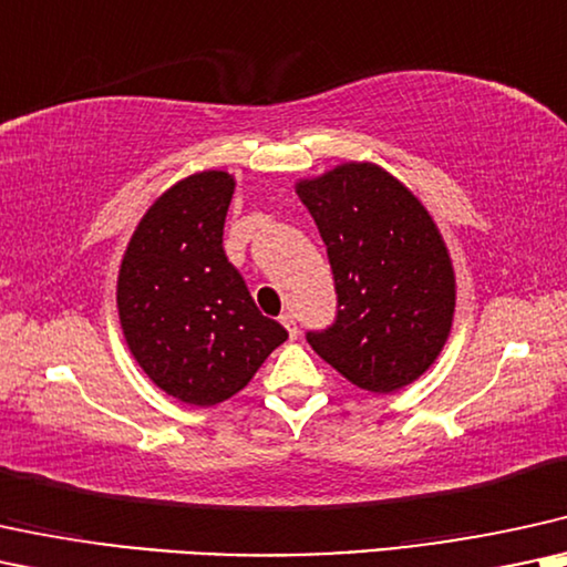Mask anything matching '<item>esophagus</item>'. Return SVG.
<instances>
[{
	"label": "esophagus",
	"mask_w": 567,
	"mask_h": 567,
	"mask_svg": "<svg viewBox=\"0 0 567 567\" xmlns=\"http://www.w3.org/2000/svg\"><path fill=\"white\" fill-rule=\"evenodd\" d=\"M279 321H282V327L288 329V334L292 337V340H296V337H298V324H296V317H292V313H282V317H279Z\"/></svg>",
	"instance_id": "34e87169"
}]
</instances>
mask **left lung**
<instances>
[{"label":"left lung","instance_id":"8db88e82","mask_svg":"<svg viewBox=\"0 0 567 567\" xmlns=\"http://www.w3.org/2000/svg\"><path fill=\"white\" fill-rule=\"evenodd\" d=\"M332 267L337 311L306 340L361 390L386 395L432 367L450 334L455 277L432 217L374 164L298 185Z\"/></svg>","mask_w":567,"mask_h":567}]
</instances>
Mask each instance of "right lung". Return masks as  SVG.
I'll return each mask as SVG.
<instances>
[{"label": "right lung", "mask_w": 567, "mask_h": 567, "mask_svg": "<svg viewBox=\"0 0 567 567\" xmlns=\"http://www.w3.org/2000/svg\"><path fill=\"white\" fill-rule=\"evenodd\" d=\"M233 190V177L217 169L169 188L141 219L117 282L135 361L167 395L200 408L240 392L288 340L221 246Z\"/></svg>", "instance_id": "obj_1"}]
</instances>
